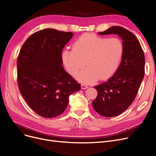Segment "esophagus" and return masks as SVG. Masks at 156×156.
Segmentation results:
<instances>
[{"instance_id": "esophagus-1", "label": "esophagus", "mask_w": 156, "mask_h": 156, "mask_svg": "<svg viewBox=\"0 0 156 156\" xmlns=\"http://www.w3.org/2000/svg\"><path fill=\"white\" fill-rule=\"evenodd\" d=\"M81 89H87V88H88V87L87 85H85L82 84V85H81Z\"/></svg>"}]
</instances>
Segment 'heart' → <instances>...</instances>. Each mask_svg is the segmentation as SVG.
<instances>
[{
	"mask_svg": "<svg viewBox=\"0 0 156 156\" xmlns=\"http://www.w3.org/2000/svg\"><path fill=\"white\" fill-rule=\"evenodd\" d=\"M122 54L123 45L119 38L85 34L75 41L72 50L64 49L61 57L66 69L75 75L76 80L90 84L99 78L111 77L119 67ZM85 65L87 68L78 73Z\"/></svg>",
	"mask_w": 156,
	"mask_h": 156,
	"instance_id": "1",
	"label": "heart"
}]
</instances>
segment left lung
<instances>
[{
  "label": "left lung",
  "mask_w": 156,
  "mask_h": 156,
  "mask_svg": "<svg viewBox=\"0 0 156 156\" xmlns=\"http://www.w3.org/2000/svg\"><path fill=\"white\" fill-rule=\"evenodd\" d=\"M99 35H118L122 40L123 54L114 75L95 86L97 97L92 102L94 110L104 117H114L126 110L133 102L144 79L145 56L140 42L128 30L112 27Z\"/></svg>",
  "instance_id": "left-lung-1"
}]
</instances>
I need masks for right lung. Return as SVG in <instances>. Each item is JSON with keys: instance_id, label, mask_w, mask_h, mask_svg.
<instances>
[{"instance_id": "right-lung-1", "label": "right lung", "mask_w": 156, "mask_h": 156, "mask_svg": "<svg viewBox=\"0 0 156 156\" xmlns=\"http://www.w3.org/2000/svg\"><path fill=\"white\" fill-rule=\"evenodd\" d=\"M72 32L46 28L34 33L23 45L18 57L20 93L38 115L56 117L66 109L69 97L81 85L64 69L61 54Z\"/></svg>"}]
</instances>
